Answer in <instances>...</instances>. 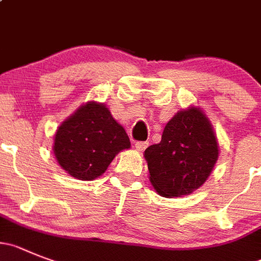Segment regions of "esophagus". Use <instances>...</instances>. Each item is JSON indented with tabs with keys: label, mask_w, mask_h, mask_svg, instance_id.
<instances>
[{
	"label": "esophagus",
	"mask_w": 261,
	"mask_h": 261,
	"mask_svg": "<svg viewBox=\"0 0 261 261\" xmlns=\"http://www.w3.org/2000/svg\"><path fill=\"white\" fill-rule=\"evenodd\" d=\"M148 145H149V143L148 142H136L135 143V148L138 150H140V152H142V150H144Z\"/></svg>",
	"instance_id": "esophagus-1"
}]
</instances>
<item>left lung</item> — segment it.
<instances>
[{
	"label": "left lung",
	"instance_id": "left-lung-1",
	"mask_svg": "<svg viewBox=\"0 0 261 261\" xmlns=\"http://www.w3.org/2000/svg\"><path fill=\"white\" fill-rule=\"evenodd\" d=\"M218 155L210 121L194 107L170 119L161 142L144 152L152 186L170 198L198 189L210 176Z\"/></svg>",
	"mask_w": 261,
	"mask_h": 261
}]
</instances>
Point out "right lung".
I'll return each instance as SVG.
<instances>
[{
	"instance_id": "1",
	"label": "right lung",
	"mask_w": 261,
	"mask_h": 261,
	"mask_svg": "<svg viewBox=\"0 0 261 261\" xmlns=\"http://www.w3.org/2000/svg\"><path fill=\"white\" fill-rule=\"evenodd\" d=\"M130 148L125 128L104 104L89 101L62 123L54 139V154L73 177L94 180L117 153Z\"/></svg>"
}]
</instances>
